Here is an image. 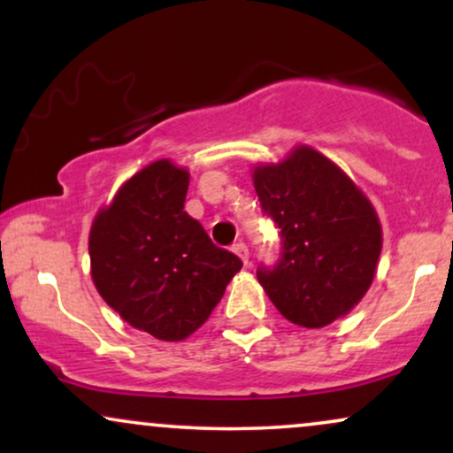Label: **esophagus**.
<instances>
[{
    "label": "esophagus",
    "mask_w": 453,
    "mask_h": 453,
    "mask_svg": "<svg viewBox=\"0 0 453 453\" xmlns=\"http://www.w3.org/2000/svg\"><path fill=\"white\" fill-rule=\"evenodd\" d=\"M232 251L236 253V256L242 259L244 266H247V264H249V249H247V244H244V242H234Z\"/></svg>",
    "instance_id": "obj_1"
}]
</instances>
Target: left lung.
Masks as SVG:
<instances>
[{"instance_id":"1","label":"left lung","mask_w":453,"mask_h":453,"mask_svg":"<svg viewBox=\"0 0 453 453\" xmlns=\"http://www.w3.org/2000/svg\"><path fill=\"white\" fill-rule=\"evenodd\" d=\"M253 187L283 244L277 266L257 270L264 292L300 327L345 317L377 273L383 232L375 206L334 161L306 144L279 164H257Z\"/></svg>"}]
</instances>
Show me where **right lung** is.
Instances as JSON below:
<instances>
[{"mask_svg":"<svg viewBox=\"0 0 453 453\" xmlns=\"http://www.w3.org/2000/svg\"><path fill=\"white\" fill-rule=\"evenodd\" d=\"M189 173L157 159L119 187L89 232L91 279L111 309L159 341H183L209 319L242 268L185 209Z\"/></svg>","mask_w":453,"mask_h":453,"instance_id":"add662e5","label":"right lung"}]
</instances>
